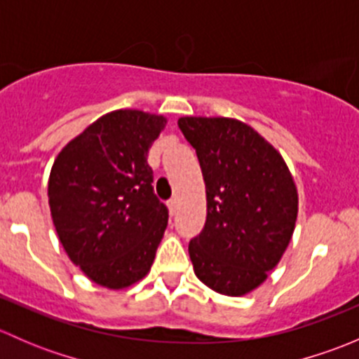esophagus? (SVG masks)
<instances>
[{"label":"esophagus","mask_w":359,"mask_h":359,"mask_svg":"<svg viewBox=\"0 0 359 359\" xmlns=\"http://www.w3.org/2000/svg\"><path fill=\"white\" fill-rule=\"evenodd\" d=\"M168 210H170V213H172V215H175V212H177V200H170L168 201Z\"/></svg>","instance_id":"34e87169"}]
</instances>
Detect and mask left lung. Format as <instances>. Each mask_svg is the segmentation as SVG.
<instances>
[{"label": "left lung", "instance_id": "obj_1", "mask_svg": "<svg viewBox=\"0 0 359 359\" xmlns=\"http://www.w3.org/2000/svg\"><path fill=\"white\" fill-rule=\"evenodd\" d=\"M196 149L206 187V222L189 243L194 274L212 290L252 292L280 262L295 229L299 196L281 154L231 118L179 119Z\"/></svg>", "mask_w": 359, "mask_h": 359}]
</instances>
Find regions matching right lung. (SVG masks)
I'll return each instance as SVG.
<instances>
[{
  "mask_svg": "<svg viewBox=\"0 0 359 359\" xmlns=\"http://www.w3.org/2000/svg\"><path fill=\"white\" fill-rule=\"evenodd\" d=\"M163 116L119 109L93 121L52 166L48 203L69 259L100 287L119 290L149 273L168 208L153 189L147 151Z\"/></svg>",
  "mask_w": 359,
  "mask_h": 359,
  "instance_id": "obj_1",
  "label": "right lung"
}]
</instances>
